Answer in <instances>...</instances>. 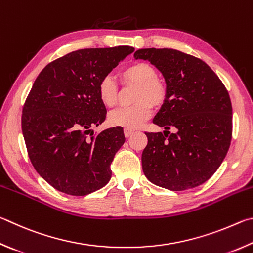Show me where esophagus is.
Returning a JSON list of instances; mask_svg holds the SVG:
<instances>
[{"instance_id": "1", "label": "esophagus", "mask_w": 253, "mask_h": 253, "mask_svg": "<svg viewBox=\"0 0 253 253\" xmlns=\"http://www.w3.org/2000/svg\"><path fill=\"white\" fill-rule=\"evenodd\" d=\"M134 133V131H132L130 129H126L124 130V135H126V138H130V136Z\"/></svg>"}]
</instances>
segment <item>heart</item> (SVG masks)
<instances>
[{
	"label": "heart",
	"mask_w": 253,
	"mask_h": 253,
	"mask_svg": "<svg viewBox=\"0 0 253 253\" xmlns=\"http://www.w3.org/2000/svg\"><path fill=\"white\" fill-rule=\"evenodd\" d=\"M120 79L123 85H134V104L120 108L109 114L108 121L113 126L124 129H136L151 117L152 106L159 108L165 103L168 96L167 83L158 78L157 69L147 62L138 61L126 65ZM97 94L102 104L113 108L118 103V85L111 77L101 79L97 85Z\"/></svg>",
	"instance_id": "b5f03b06"
}]
</instances>
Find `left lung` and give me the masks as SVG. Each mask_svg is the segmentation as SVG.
<instances>
[{
    "label": "left lung",
    "mask_w": 253,
    "mask_h": 253,
    "mask_svg": "<svg viewBox=\"0 0 253 253\" xmlns=\"http://www.w3.org/2000/svg\"><path fill=\"white\" fill-rule=\"evenodd\" d=\"M135 59L161 71L168 96L153 123L170 131L145 132L142 169L159 187L183 191L209 180L232 139V105L228 90L206 62L173 48H141Z\"/></svg>",
    "instance_id": "8db88e82"
}]
</instances>
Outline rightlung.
<instances>
[{"mask_svg": "<svg viewBox=\"0 0 253 253\" xmlns=\"http://www.w3.org/2000/svg\"><path fill=\"white\" fill-rule=\"evenodd\" d=\"M131 46L82 48L52 61L38 75L22 110V132L38 173L59 191L86 196L103 188L122 147V127L93 134L106 109L97 85Z\"/></svg>", "mask_w": 253, "mask_h": 253, "instance_id": "obj_1", "label": "right lung"}]
</instances>
